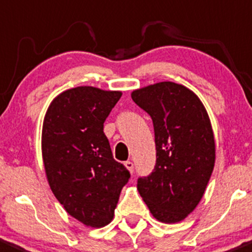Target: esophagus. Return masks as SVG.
Listing matches in <instances>:
<instances>
[{"mask_svg": "<svg viewBox=\"0 0 252 252\" xmlns=\"http://www.w3.org/2000/svg\"><path fill=\"white\" fill-rule=\"evenodd\" d=\"M125 167L127 168V170L129 171V172H133V162L132 161H126L125 162Z\"/></svg>", "mask_w": 252, "mask_h": 252, "instance_id": "34e87169", "label": "esophagus"}]
</instances>
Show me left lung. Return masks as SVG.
<instances>
[{
	"label": "left lung",
	"mask_w": 252,
	"mask_h": 252,
	"mask_svg": "<svg viewBox=\"0 0 252 252\" xmlns=\"http://www.w3.org/2000/svg\"><path fill=\"white\" fill-rule=\"evenodd\" d=\"M154 124L157 165L137 189L162 223L183 221L195 210L214 171L216 145L209 114L191 90L171 81L131 93Z\"/></svg>",
	"instance_id": "8db88e82"
}]
</instances>
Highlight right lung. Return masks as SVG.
Returning a JSON list of instances; mask_svg holds the SVG:
<instances>
[{"mask_svg":"<svg viewBox=\"0 0 252 252\" xmlns=\"http://www.w3.org/2000/svg\"><path fill=\"white\" fill-rule=\"evenodd\" d=\"M121 95L93 86L70 88L52 100L43 119L41 149L49 187L70 216L87 227L113 221L129 178L103 132Z\"/></svg>","mask_w":252,"mask_h":252,"instance_id":"right-lung-1","label":"right lung"}]
</instances>
